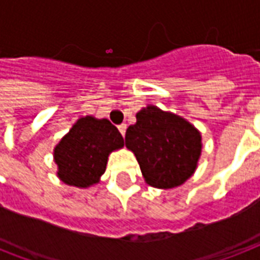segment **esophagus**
Wrapping results in <instances>:
<instances>
[{
    "label": "esophagus",
    "instance_id": "1",
    "mask_svg": "<svg viewBox=\"0 0 260 260\" xmlns=\"http://www.w3.org/2000/svg\"><path fill=\"white\" fill-rule=\"evenodd\" d=\"M118 131H120V134H121L122 136H125L126 124H121V125H118Z\"/></svg>",
    "mask_w": 260,
    "mask_h": 260
}]
</instances>
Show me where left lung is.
Here are the masks:
<instances>
[{
    "label": "left lung",
    "mask_w": 260,
    "mask_h": 260,
    "mask_svg": "<svg viewBox=\"0 0 260 260\" xmlns=\"http://www.w3.org/2000/svg\"><path fill=\"white\" fill-rule=\"evenodd\" d=\"M136 120L126 129L125 146L134 151L147 183L171 189L187 181L201 155L200 132L185 118L152 105Z\"/></svg>",
    "instance_id": "obj_1"
}]
</instances>
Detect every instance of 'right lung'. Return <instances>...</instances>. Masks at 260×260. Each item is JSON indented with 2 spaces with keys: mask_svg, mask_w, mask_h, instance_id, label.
<instances>
[{
  "mask_svg": "<svg viewBox=\"0 0 260 260\" xmlns=\"http://www.w3.org/2000/svg\"><path fill=\"white\" fill-rule=\"evenodd\" d=\"M124 146V139L106 118H79L55 147L58 177L64 183L89 187L105 173L108 155Z\"/></svg>",
  "mask_w": 260,
  "mask_h": 260,
  "instance_id": "obj_1",
  "label": "right lung"
}]
</instances>
